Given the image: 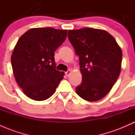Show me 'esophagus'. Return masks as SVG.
<instances>
[{
	"instance_id": "1",
	"label": "esophagus",
	"mask_w": 135,
	"mask_h": 135,
	"mask_svg": "<svg viewBox=\"0 0 135 135\" xmlns=\"http://www.w3.org/2000/svg\"><path fill=\"white\" fill-rule=\"evenodd\" d=\"M70 73H71V71L70 70H69L66 71V72H65V75L66 77H69L70 75Z\"/></svg>"
}]
</instances>
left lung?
<instances>
[{"instance_id": "1", "label": "left lung", "mask_w": 135, "mask_h": 135, "mask_svg": "<svg viewBox=\"0 0 135 135\" xmlns=\"http://www.w3.org/2000/svg\"><path fill=\"white\" fill-rule=\"evenodd\" d=\"M68 37L79 57L83 80L77 94L84 100L95 102L108 93L121 69L122 51L109 33L100 29L70 30Z\"/></svg>"}]
</instances>
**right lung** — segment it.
<instances>
[{"instance_id":"obj_1","label":"right lung","mask_w":135,"mask_h":135,"mask_svg":"<svg viewBox=\"0 0 135 135\" xmlns=\"http://www.w3.org/2000/svg\"><path fill=\"white\" fill-rule=\"evenodd\" d=\"M66 30L31 28L21 35L11 56L17 83L28 97L43 101L51 97L64 72L56 70L54 52L65 41Z\"/></svg>"}]
</instances>
